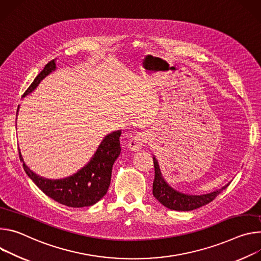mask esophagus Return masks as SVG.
Wrapping results in <instances>:
<instances>
[{
    "label": "esophagus",
    "instance_id": "obj_1",
    "mask_svg": "<svg viewBox=\"0 0 261 261\" xmlns=\"http://www.w3.org/2000/svg\"><path fill=\"white\" fill-rule=\"evenodd\" d=\"M149 141V136L146 133H139L136 136L132 137L128 143V148L130 151H139L145 144Z\"/></svg>",
    "mask_w": 261,
    "mask_h": 261
}]
</instances>
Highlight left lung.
I'll return each instance as SVG.
<instances>
[{"instance_id":"8db88e82","label":"left lung","mask_w":261,"mask_h":261,"mask_svg":"<svg viewBox=\"0 0 261 261\" xmlns=\"http://www.w3.org/2000/svg\"><path fill=\"white\" fill-rule=\"evenodd\" d=\"M154 164V180L152 185V193L155 199L169 210L178 212H189L206 205L212 202L223 190H225L229 184L223 188L216 190L212 193L204 195H188L180 193L173 189L165 180L158 160L153 156Z\"/></svg>"}]
</instances>
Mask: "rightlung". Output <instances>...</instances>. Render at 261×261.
I'll return each instance as SVG.
<instances>
[{
    "instance_id": "right-lung-1",
    "label": "right lung",
    "mask_w": 261,
    "mask_h": 261,
    "mask_svg": "<svg viewBox=\"0 0 261 261\" xmlns=\"http://www.w3.org/2000/svg\"><path fill=\"white\" fill-rule=\"evenodd\" d=\"M56 68L55 60L48 62L42 71L34 79L33 83L29 86L22 97L32 93L40 82L50 72L55 71ZM120 136L121 130H116L107 135L88 164L74 174L61 179H48L39 176L25 165L19 149L18 152L27 175L45 195L69 207L91 206L108 192L111 184L113 165L121 152Z\"/></svg>"
}]
</instances>
